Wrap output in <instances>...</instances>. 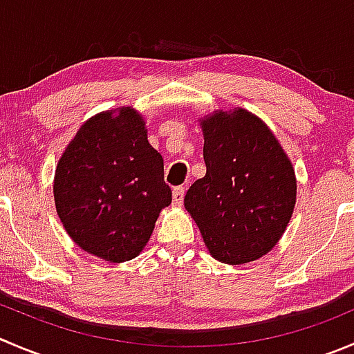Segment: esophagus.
Instances as JSON below:
<instances>
[{"mask_svg":"<svg viewBox=\"0 0 354 354\" xmlns=\"http://www.w3.org/2000/svg\"><path fill=\"white\" fill-rule=\"evenodd\" d=\"M183 198H185V188L183 187L174 188L173 190V205L181 207V205H183Z\"/></svg>","mask_w":354,"mask_h":354,"instance_id":"34e87169","label":"esophagus"}]
</instances>
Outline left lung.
<instances>
[{
    "mask_svg": "<svg viewBox=\"0 0 354 354\" xmlns=\"http://www.w3.org/2000/svg\"><path fill=\"white\" fill-rule=\"evenodd\" d=\"M205 176L185 209L214 259L243 264L268 254L286 232L297 194L292 162L272 129L245 109L201 119Z\"/></svg>",
    "mask_w": 354,
    "mask_h": 354,
    "instance_id": "obj_1",
    "label": "left lung"
}]
</instances>
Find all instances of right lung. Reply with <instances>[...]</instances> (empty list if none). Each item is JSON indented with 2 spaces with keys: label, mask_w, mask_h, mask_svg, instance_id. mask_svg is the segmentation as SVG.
Here are the masks:
<instances>
[{
  "label": "right lung",
  "mask_w": 354,
  "mask_h": 354,
  "mask_svg": "<svg viewBox=\"0 0 354 354\" xmlns=\"http://www.w3.org/2000/svg\"><path fill=\"white\" fill-rule=\"evenodd\" d=\"M53 197L82 250L109 263L138 256L171 204L162 156L147 140L143 115L119 107L82 122L58 159Z\"/></svg>",
  "instance_id": "add662e5"
}]
</instances>
